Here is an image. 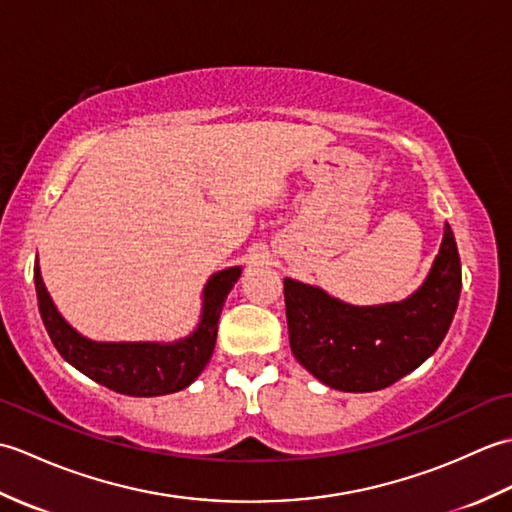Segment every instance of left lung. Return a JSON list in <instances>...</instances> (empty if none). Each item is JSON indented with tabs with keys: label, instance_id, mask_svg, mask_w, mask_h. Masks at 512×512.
<instances>
[{
	"label": "left lung",
	"instance_id": "obj_1",
	"mask_svg": "<svg viewBox=\"0 0 512 512\" xmlns=\"http://www.w3.org/2000/svg\"><path fill=\"white\" fill-rule=\"evenodd\" d=\"M462 290L449 224L427 279L402 301L352 306L319 286L284 279L290 350L323 385L378 391L420 367L447 336Z\"/></svg>",
	"mask_w": 512,
	"mask_h": 512
}]
</instances>
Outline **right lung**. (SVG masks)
Returning <instances> with one entry per match:
<instances>
[{
  "label": "right lung",
  "instance_id": "obj_1",
  "mask_svg": "<svg viewBox=\"0 0 512 512\" xmlns=\"http://www.w3.org/2000/svg\"><path fill=\"white\" fill-rule=\"evenodd\" d=\"M242 275V266L224 268L206 281L202 290L200 323L184 339L160 341H92L61 317L35 264L39 312L57 352L81 374L125 396H165L189 387L211 361L217 339V321L228 292Z\"/></svg>",
  "mask_w": 512,
  "mask_h": 512
}]
</instances>
